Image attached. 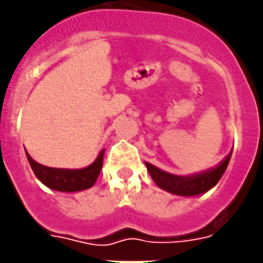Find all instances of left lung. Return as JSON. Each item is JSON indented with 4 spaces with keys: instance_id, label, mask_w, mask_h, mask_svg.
<instances>
[{
    "instance_id": "obj_1",
    "label": "left lung",
    "mask_w": 263,
    "mask_h": 263,
    "mask_svg": "<svg viewBox=\"0 0 263 263\" xmlns=\"http://www.w3.org/2000/svg\"><path fill=\"white\" fill-rule=\"evenodd\" d=\"M230 158H232V152L229 153L216 168L204 171L201 174L190 175V177L172 175L169 172H165L162 169L153 166L149 162H146V168L155 181V184L159 188L171 194L181 195V197H193V195L207 193L209 190H211L214 185L217 184L220 178L223 177L224 171H226Z\"/></svg>"
}]
</instances>
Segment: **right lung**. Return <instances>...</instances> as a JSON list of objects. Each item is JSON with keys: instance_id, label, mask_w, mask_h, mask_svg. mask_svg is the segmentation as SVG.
Masks as SVG:
<instances>
[{"instance_id": "obj_1", "label": "right lung", "mask_w": 263, "mask_h": 263, "mask_svg": "<svg viewBox=\"0 0 263 263\" xmlns=\"http://www.w3.org/2000/svg\"><path fill=\"white\" fill-rule=\"evenodd\" d=\"M27 155V159L34 175L39 178L40 182H43L46 186L54 191H62V193H77L82 190H88L95 184L97 178L100 175V171L103 168L104 151L100 152L97 159L86 168L82 169H59L49 168L45 165L37 163L36 160Z\"/></svg>"}]
</instances>
